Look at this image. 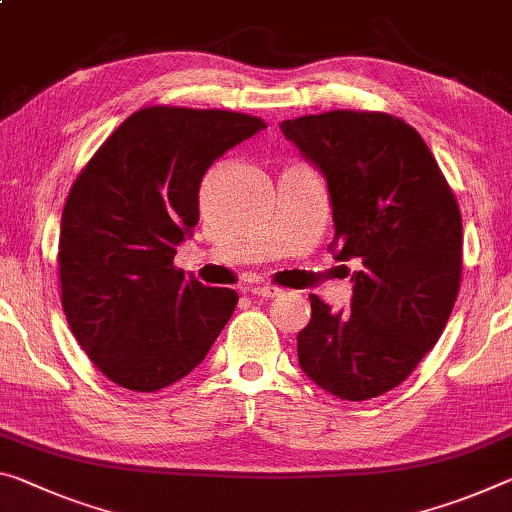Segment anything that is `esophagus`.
Masks as SVG:
<instances>
[{
  "label": "esophagus",
  "instance_id": "1",
  "mask_svg": "<svg viewBox=\"0 0 512 512\" xmlns=\"http://www.w3.org/2000/svg\"><path fill=\"white\" fill-rule=\"evenodd\" d=\"M250 296H257V298H275V296H280V291L282 289H278V287H248L246 289Z\"/></svg>",
  "mask_w": 512,
  "mask_h": 512
}]
</instances>
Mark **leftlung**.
Instances as JSON below:
<instances>
[{"label": "left lung", "instance_id": "obj_1", "mask_svg": "<svg viewBox=\"0 0 512 512\" xmlns=\"http://www.w3.org/2000/svg\"><path fill=\"white\" fill-rule=\"evenodd\" d=\"M282 134L328 182L337 262H358L351 310L310 296L298 364L321 389L367 401L401 385L449 321L462 273V218L415 127L380 111L285 120Z\"/></svg>", "mask_w": 512, "mask_h": 512}]
</instances>
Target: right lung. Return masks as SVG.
<instances>
[{"label":"right lung","mask_w":512,"mask_h":512,"mask_svg":"<svg viewBox=\"0 0 512 512\" xmlns=\"http://www.w3.org/2000/svg\"><path fill=\"white\" fill-rule=\"evenodd\" d=\"M264 120L221 109L148 107L129 116L72 184L59 275L68 326L113 383L157 392L205 360L237 291L175 269L198 225L200 182Z\"/></svg>","instance_id":"1"}]
</instances>
